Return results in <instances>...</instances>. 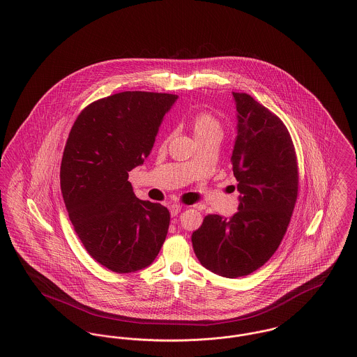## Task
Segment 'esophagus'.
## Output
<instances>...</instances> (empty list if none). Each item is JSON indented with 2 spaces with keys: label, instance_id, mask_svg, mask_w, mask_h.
Masks as SVG:
<instances>
[{
  "label": "esophagus",
  "instance_id": "34e87169",
  "mask_svg": "<svg viewBox=\"0 0 357 357\" xmlns=\"http://www.w3.org/2000/svg\"><path fill=\"white\" fill-rule=\"evenodd\" d=\"M183 209L182 208V205H176V204H174V205H171L169 206V213H171V215L172 217H175V215H178L179 213H181V210Z\"/></svg>",
  "mask_w": 357,
  "mask_h": 357
}]
</instances>
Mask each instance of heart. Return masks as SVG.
Masks as SVG:
<instances>
[{
	"label": "heart",
	"instance_id": "heart-1",
	"mask_svg": "<svg viewBox=\"0 0 357 357\" xmlns=\"http://www.w3.org/2000/svg\"><path fill=\"white\" fill-rule=\"evenodd\" d=\"M190 128L197 142L209 137L220 139L222 135L221 121L210 112L197 113L190 121Z\"/></svg>",
	"mask_w": 357,
	"mask_h": 357
}]
</instances>
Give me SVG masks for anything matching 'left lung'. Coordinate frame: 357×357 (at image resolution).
Segmentation results:
<instances>
[{"instance_id": "obj_1", "label": "left lung", "mask_w": 357, "mask_h": 357, "mask_svg": "<svg viewBox=\"0 0 357 357\" xmlns=\"http://www.w3.org/2000/svg\"><path fill=\"white\" fill-rule=\"evenodd\" d=\"M237 136L231 168L238 185V211L231 218L208 214L192 233L201 264L224 278L245 276L278 250L298 195V165L282 120L250 94L231 93Z\"/></svg>"}]
</instances>
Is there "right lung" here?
Here are the masks:
<instances>
[{
    "label": "right lung",
    "mask_w": 357,
    "mask_h": 357,
    "mask_svg": "<svg viewBox=\"0 0 357 357\" xmlns=\"http://www.w3.org/2000/svg\"><path fill=\"white\" fill-rule=\"evenodd\" d=\"M178 96L123 91L84 107L64 147L61 188L89 255L110 271L152 264L169 225L160 204L139 199L128 172L143 165Z\"/></svg>",
    "instance_id": "add662e5"
}]
</instances>
